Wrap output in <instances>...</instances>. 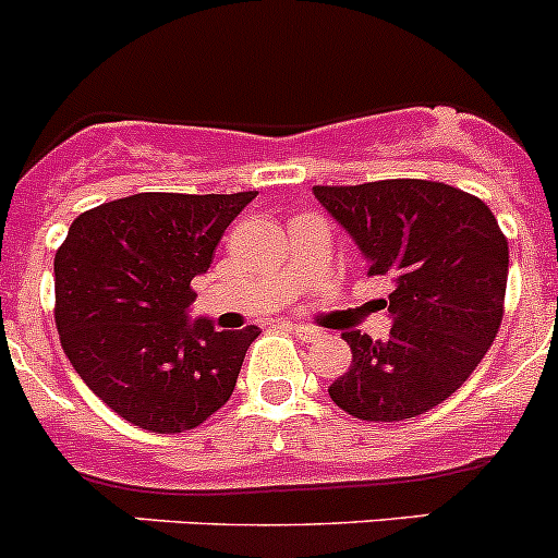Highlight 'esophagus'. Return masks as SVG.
I'll return each instance as SVG.
<instances>
[{
    "label": "esophagus",
    "mask_w": 558,
    "mask_h": 558,
    "mask_svg": "<svg viewBox=\"0 0 558 558\" xmlns=\"http://www.w3.org/2000/svg\"><path fill=\"white\" fill-rule=\"evenodd\" d=\"M286 327L291 329V332H296L300 338H313V335H318L316 327H307V324H286Z\"/></svg>",
    "instance_id": "1"
}]
</instances>
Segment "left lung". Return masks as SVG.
Returning <instances> with one entry per match:
<instances>
[{
	"label": "left lung",
	"mask_w": 558,
	"mask_h": 558,
	"mask_svg": "<svg viewBox=\"0 0 558 558\" xmlns=\"http://www.w3.org/2000/svg\"><path fill=\"white\" fill-rule=\"evenodd\" d=\"M354 236L367 275H389V338L343 332L351 367L329 398L356 420L398 423L450 398L494 343L505 316L510 247L483 198L445 182L316 185Z\"/></svg>",
	"instance_id": "8db88e82"
}]
</instances>
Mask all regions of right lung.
I'll return each instance as SVG.
<instances>
[{"label":"right lung","instance_id":"1","mask_svg":"<svg viewBox=\"0 0 558 558\" xmlns=\"http://www.w3.org/2000/svg\"><path fill=\"white\" fill-rule=\"evenodd\" d=\"M245 193H135L86 209L53 258L59 343L86 387L153 434L202 425L231 398L262 329L187 322L191 280L207 272Z\"/></svg>","mask_w":558,"mask_h":558}]
</instances>
